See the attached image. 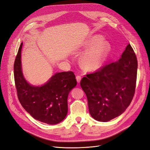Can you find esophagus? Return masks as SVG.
Segmentation results:
<instances>
[{
  "instance_id": "34e87169",
  "label": "esophagus",
  "mask_w": 150,
  "mask_h": 150,
  "mask_svg": "<svg viewBox=\"0 0 150 150\" xmlns=\"http://www.w3.org/2000/svg\"><path fill=\"white\" fill-rule=\"evenodd\" d=\"M76 80H77V82L78 83H80V81L81 80V76H76Z\"/></svg>"
}]
</instances>
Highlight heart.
I'll return each instance as SVG.
<instances>
[{"label": "heart", "instance_id": "obj_1", "mask_svg": "<svg viewBox=\"0 0 150 150\" xmlns=\"http://www.w3.org/2000/svg\"><path fill=\"white\" fill-rule=\"evenodd\" d=\"M99 36L93 37L86 44V47L92 48L85 52L81 58V64L86 70L91 71L100 67L105 59L108 51L106 42L100 41Z\"/></svg>", "mask_w": 150, "mask_h": 150}]
</instances>
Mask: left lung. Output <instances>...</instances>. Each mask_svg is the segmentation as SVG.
Instances as JSON below:
<instances>
[{"label":"left lung","mask_w":150,"mask_h":150,"mask_svg":"<svg viewBox=\"0 0 150 150\" xmlns=\"http://www.w3.org/2000/svg\"><path fill=\"white\" fill-rule=\"evenodd\" d=\"M137 69V58L129 44L118 61L83 78L80 85L94 119L106 122L126 110L135 93Z\"/></svg>","instance_id":"8db88e82"}]
</instances>
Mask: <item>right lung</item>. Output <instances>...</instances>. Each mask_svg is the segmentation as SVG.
<instances>
[{"instance_id": "obj_1", "label": "right lung", "mask_w": 150, "mask_h": 150, "mask_svg": "<svg viewBox=\"0 0 150 150\" xmlns=\"http://www.w3.org/2000/svg\"><path fill=\"white\" fill-rule=\"evenodd\" d=\"M18 50L13 64L17 97L24 110L34 119L49 125H56L67 113V96L77 84L73 72H58L41 86L28 83L21 69V49Z\"/></svg>"}]
</instances>
